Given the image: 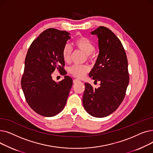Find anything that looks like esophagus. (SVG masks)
Wrapping results in <instances>:
<instances>
[{"instance_id": "34e87169", "label": "esophagus", "mask_w": 153, "mask_h": 153, "mask_svg": "<svg viewBox=\"0 0 153 153\" xmlns=\"http://www.w3.org/2000/svg\"><path fill=\"white\" fill-rule=\"evenodd\" d=\"M79 81H79V80H78V79H74V80H73V83L75 84V83H77V82H79Z\"/></svg>"}]
</instances>
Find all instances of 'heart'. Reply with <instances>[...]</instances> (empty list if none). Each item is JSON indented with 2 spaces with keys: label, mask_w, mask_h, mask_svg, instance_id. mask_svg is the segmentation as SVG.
Returning a JSON list of instances; mask_svg holds the SVG:
<instances>
[{
  "label": "heart",
  "mask_w": 153,
  "mask_h": 153,
  "mask_svg": "<svg viewBox=\"0 0 153 153\" xmlns=\"http://www.w3.org/2000/svg\"><path fill=\"white\" fill-rule=\"evenodd\" d=\"M74 45L78 49L81 50L85 54H87L88 58H92V53L95 50V46L94 43L89 39L84 36H81L75 40ZM71 54L72 51L70 46L68 45L66 46L64 48L62 51V58L64 62H69L70 61ZM89 70V69L87 66L74 64V65L70 67V68L69 69V72L75 77L82 78L85 76Z\"/></svg>",
  "instance_id": "heart-1"
}]
</instances>
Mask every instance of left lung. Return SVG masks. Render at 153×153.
Returning a JSON list of instances; mask_svg holds the SVG:
<instances>
[{
  "label": "left lung",
  "mask_w": 153,
  "mask_h": 153,
  "mask_svg": "<svg viewBox=\"0 0 153 153\" xmlns=\"http://www.w3.org/2000/svg\"><path fill=\"white\" fill-rule=\"evenodd\" d=\"M91 34L97 36L99 54L89 76L100 86L94 89L85 83L82 103L89 115L103 118L114 112L125 98L129 84L128 60L121 42L110 30L100 26Z\"/></svg>",
  "instance_id": "obj_1"
}]
</instances>
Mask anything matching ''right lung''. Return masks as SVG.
Listing matches in <instances>:
<instances>
[{
	"instance_id": "add662e5",
	"label": "right lung",
	"mask_w": 153,
	"mask_h": 153,
	"mask_svg": "<svg viewBox=\"0 0 153 153\" xmlns=\"http://www.w3.org/2000/svg\"><path fill=\"white\" fill-rule=\"evenodd\" d=\"M66 31L49 28L40 34L31 44L25 60L21 85L29 106L38 114L47 117L55 116L65 107L72 79L66 74L63 66L62 51L71 38ZM55 69L62 71L65 79L53 81Z\"/></svg>"
}]
</instances>
